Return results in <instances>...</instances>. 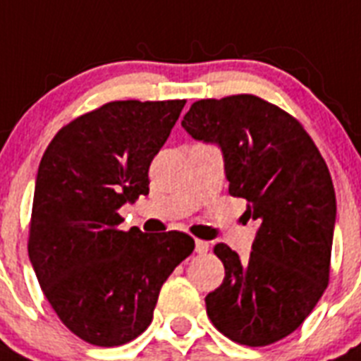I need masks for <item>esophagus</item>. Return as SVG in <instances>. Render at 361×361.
Listing matches in <instances>:
<instances>
[{
  "label": "esophagus",
  "mask_w": 361,
  "mask_h": 361,
  "mask_svg": "<svg viewBox=\"0 0 361 361\" xmlns=\"http://www.w3.org/2000/svg\"><path fill=\"white\" fill-rule=\"evenodd\" d=\"M194 250H196L198 255H205L207 250H209V243L203 240H196V247H194Z\"/></svg>",
  "instance_id": "1"
}]
</instances>
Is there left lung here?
Here are the masks:
<instances>
[{
	"instance_id": "obj_1",
	"label": "left lung",
	"mask_w": 361,
	"mask_h": 361,
	"mask_svg": "<svg viewBox=\"0 0 361 361\" xmlns=\"http://www.w3.org/2000/svg\"><path fill=\"white\" fill-rule=\"evenodd\" d=\"M181 127L219 147L228 192L258 224L247 259L214 247L225 278L207 294V314L236 343L271 345L303 324L329 283L336 194L327 163L293 116L250 94L200 99Z\"/></svg>"
}]
</instances>
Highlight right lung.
I'll return each mask as SVG.
<instances>
[{
    "instance_id": "obj_1",
    "label": "right lung",
    "mask_w": 361,
    "mask_h": 361,
    "mask_svg": "<svg viewBox=\"0 0 361 361\" xmlns=\"http://www.w3.org/2000/svg\"><path fill=\"white\" fill-rule=\"evenodd\" d=\"M185 99L111 102L63 127L36 176L29 258L58 318L116 347L152 322L159 289L194 250L185 233L120 231V209L149 194V167Z\"/></svg>"
}]
</instances>
